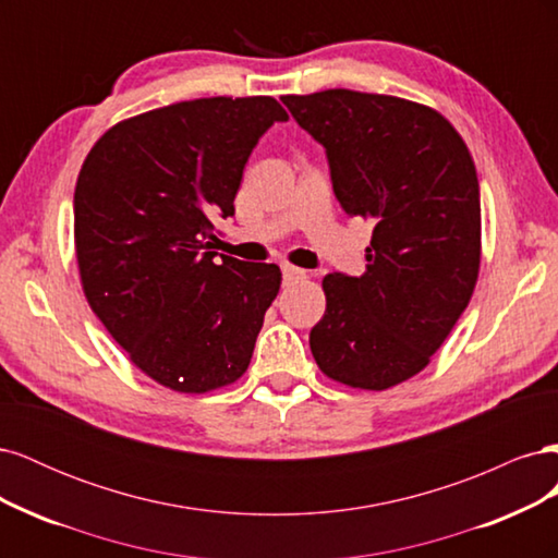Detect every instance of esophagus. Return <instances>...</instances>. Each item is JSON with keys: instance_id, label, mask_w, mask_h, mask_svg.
<instances>
[{"instance_id": "1", "label": "esophagus", "mask_w": 558, "mask_h": 558, "mask_svg": "<svg viewBox=\"0 0 558 558\" xmlns=\"http://www.w3.org/2000/svg\"><path fill=\"white\" fill-rule=\"evenodd\" d=\"M281 275H283V283H295V281L307 279L305 269L293 267V265H283V267H281Z\"/></svg>"}]
</instances>
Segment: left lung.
Here are the masks:
<instances>
[{
	"label": "left lung",
	"mask_w": 558,
	"mask_h": 558,
	"mask_svg": "<svg viewBox=\"0 0 558 558\" xmlns=\"http://www.w3.org/2000/svg\"><path fill=\"white\" fill-rule=\"evenodd\" d=\"M281 102L326 148L342 209L375 223L365 275L324 279L314 361L335 381L384 391L428 365L475 289V162L445 116L410 99L335 88Z\"/></svg>",
	"instance_id": "left-lung-1"
}]
</instances>
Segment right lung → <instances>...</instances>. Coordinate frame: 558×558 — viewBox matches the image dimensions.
Instances as JSON below:
<instances>
[{"label":"right lung","mask_w":558,"mask_h":558,"mask_svg":"<svg viewBox=\"0 0 558 558\" xmlns=\"http://www.w3.org/2000/svg\"><path fill=\"white\" fill-rule=\"evenodd\" d=\"M289 113L275 97H205L113 125L83 162L74 242L83 293L130 361L179 393L240 379L275 263L214 260L253 146Z\"/></svg>","instance_id":"right-lung-1"}]
</instances>
